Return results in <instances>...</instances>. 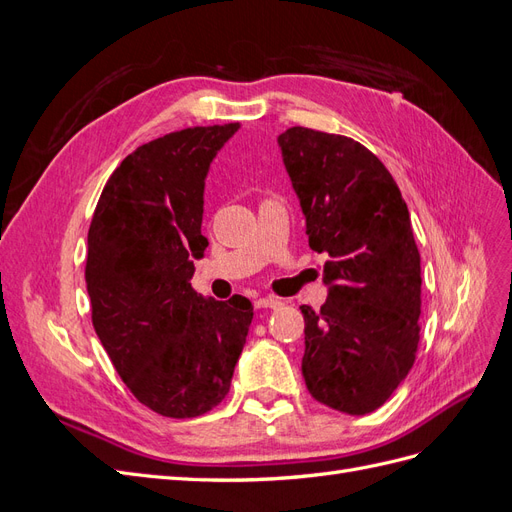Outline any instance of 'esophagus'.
Here are the masks:
<instances>
[{
  "instance_id": "1",
  "label": "esophagus",
  "mask_w": 512,
  "mask_h": 512,
  "mask_svg": "<svg viewBox=\"0 0 512 512\" xmlns=\"http://www.w3.org/2000/svg\"><path fill=\"white\" fill-rule=\"evenodd\" d=\"M280 305H282V301L275 299V297H262V299L256 301L258 309H275V307H280Z\"/></svg>"
}]
</instances>
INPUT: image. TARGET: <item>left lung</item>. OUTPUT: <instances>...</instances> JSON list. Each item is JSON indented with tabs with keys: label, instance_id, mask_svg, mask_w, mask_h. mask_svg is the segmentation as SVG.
I'll return each instance as SVG.
<instances>
[{
	"label": "left lung",
	"instance_id": "1",
	"mask_svg": "<svg viewBox=\"0 0 512 512\" xmlns=\"http://www.w3.org/2000/svg\"><path fill=\"white\" fill-rule=\"evenodd\" d=\"M309 247L327 254L329 297L303 305L307 391L346 414H369L408 376L418 348L421 256L386 166L348 136L288 128L277 136Z\"/></svg>",
	"mask_w": 512,
	"mask_h": 512
}]
</instances>
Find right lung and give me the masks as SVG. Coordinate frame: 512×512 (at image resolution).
I'll return each instance as SVG.
<instances>
[{
	"label": "right lung",
	"mask_w": 512,
	"mask_h": 512,
	"mask_svg": "<svg viewBox=\"0 0 512 512\" xmlns=\"http://www.w3.org/2000/svg\"><path fill=\"white\" fill-rule=\"evenodd\" d=\"M241 126L185 128L141 145L106 181L87 235L91 320L134 397L170 418L226 397L254 318L250 299L192 288L205 256V179Z\"/></svg>",
	"instance_id": "right-lung-1"
}]
</instances>
